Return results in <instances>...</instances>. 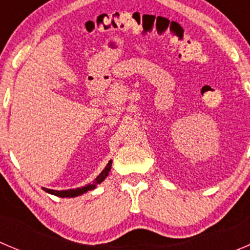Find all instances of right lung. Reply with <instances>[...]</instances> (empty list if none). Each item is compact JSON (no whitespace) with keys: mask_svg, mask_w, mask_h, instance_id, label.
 <instances>
[{"mask_svg":"<svg viewBox=\"0 0 250 250\" xmlns=\"http://www.w3.org/2000/svg\"><path fill=\"white\" fill-rule=\"evenodd\" d=\"M111 167H112V161H109L107 163V166L104 167V169L97 175V178L94 179L93 183H88L87 186L81 187V188H76V189H67V190H53V189H47V188H43L44 192L49 193V194H53L56 197H61V198H75L78 197V195H82L84 193L89 192V190H93L98 184L102 183L105 178H107V175L109 174L111 172Z\"/></svg>","mask_w":250,"mask_h":250,"instance_id":"add662e5","label":"right lung"}]
</instances>
